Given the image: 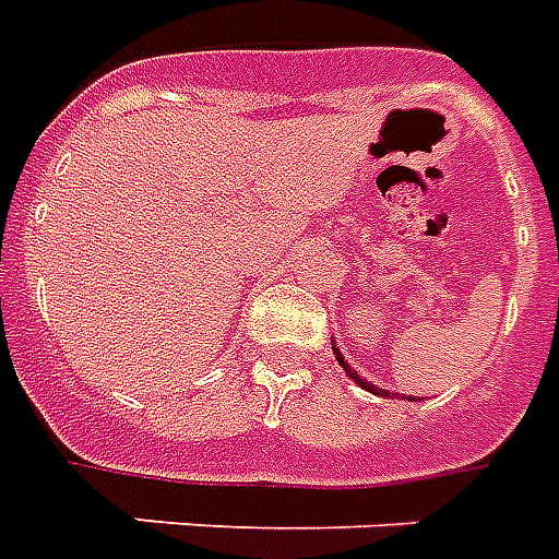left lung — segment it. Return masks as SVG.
Listing matches in <instances>:
<instances>
[{
  "mask_svg": "<svg viewBox=\"0 0 559 559\" xmlns=\"http://www.w3.org/2000/svg\"><path fill=\"white\" fill-rule=\"evenodd\" d=\"M333 350H335V359H338V365H342L344 371H347V377H350V380H354V383H356V385H362V389H368V392H374V394H383V397H389V392H385V389H377V385H374V383H365L362 377L356 374V371H350V365L344 362V356H342V354H338V347H335V344H333Z\"/></svg>",
  "mask_w": 559,
  "mask_h": 559,
  "instance_id": "obj_1",
  "label": "left lung"
}]
</instances>
